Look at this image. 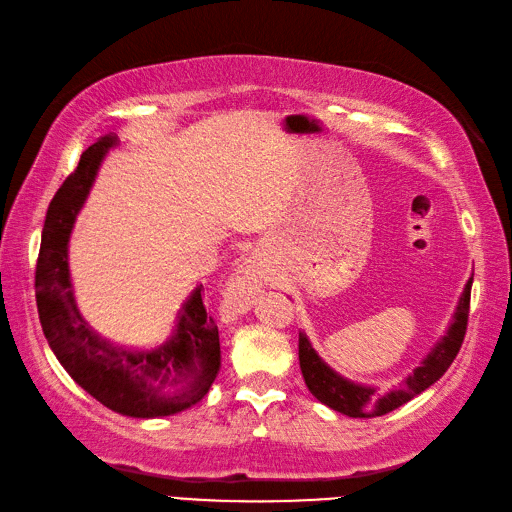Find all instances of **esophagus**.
<instances>
[{
	"instance_id": "obj_1",
	"label": "esophagus",
	"mask_w": 512,
	"mask_h": 512,
	"mask_svg": "<svg viewBox=\"0 0 512 512\" xmlns=\"http://www.w3.org/2000/svg\"><path fill=\"white\" fill-rule=\"evenodd\" d=\"M265 282V271H262L260 260L256 256L245 258L241 265L232 273L230 282L224 290V312L230 316L243 314L252 305L256 292H260Z\"/></svg>"
}]
</instances>
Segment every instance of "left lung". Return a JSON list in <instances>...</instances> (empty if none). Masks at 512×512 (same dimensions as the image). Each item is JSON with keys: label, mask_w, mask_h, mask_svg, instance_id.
<instances>
[{"label": "left lung", "mask_w": 512, "mask_h": 512, "mask_svg": "<svg viewBox=\"0 0 512 512\" xmlns=\"http://www.w3.org/2000/svg\"><path fill=\"white\" fill-rule=\"evenodd\" d=\"M470 290L472 277L468 280L466 288H463V294L459 297L451 327H448L446 335L431 348L423 363L418 365L404 382L386 393H380L376 386L356 384L344 376H339L335 369H331L320 359L318 352L309 344L307 335L299 333V365L309 393L318 401H322L324 406L352 418H374L404 406L406 401L421 395L433 382H438L444 376V371L455 361L468 329Z\"/></svg>", "instance_id": "left-lung-1"}]
</instances>
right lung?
Masks as SVG:
<instances>
[{
  "instance_id": "obj_1",
  "label": "right lung",
  "mask_w": 512,
  "mask_h": 512,
  "mask_svg": "<svg viewBox=\"0 0 512 512\" xmlns=\"http://www.w3.org/2000/svg\"><path fill=\"white\" fill-rule=\"evenodd\" d=\"M115 134L102 136L53 196L36 265V303L46 342L72 380L123 416L160 418L203 399L220 371L218 324L207 316L203 286L181 305L175 333L153 350H128L102 339L74 299L68 241Z\"/></svg>"
}]
</instances>
